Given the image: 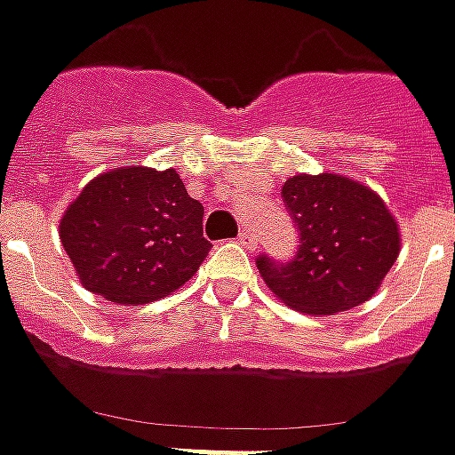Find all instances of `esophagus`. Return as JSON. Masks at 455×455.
Here are the masks:
<instances>
[{
	"label": "esophagus",
	"mask_w": 455,
	"mask_h": 455,
	"mask_svg": "<svg viewBox=\"0 0 455 455\" xmlns=\"http://www.w3.org/2000/svg\"><path fill=\"white\" fill-rule=\"evenodd\" d=\"M239 242H242L243 246H246V249H254V243H257V239L251 236V231H246V228H243L242 234H239Z\"/></svg>",
	"instance_id": "1"
}]
</instances>
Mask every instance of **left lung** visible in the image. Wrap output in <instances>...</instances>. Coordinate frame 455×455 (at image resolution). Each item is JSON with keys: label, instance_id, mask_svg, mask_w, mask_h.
Returning a JSON list of instances; mask_svg holds the SVG:
<instances>
[{"label": "left lung", "instance_id": "left-lung-1", "mask_svg": "<svg viewBox=\"0 0 455 455\" xmlns=\"http://www.w3.org/2000/svg\"><path fill=\"white\" fill-rule=\"evenodd\" d=\"M282 198L299 231V249L291 261L257 259L267 287L307 315H335L368 302L400 251L398 221L383 198L337 173L291 176Z\"/></svg>", "mask_w": 455, "mask_h": 455}]
</instances>
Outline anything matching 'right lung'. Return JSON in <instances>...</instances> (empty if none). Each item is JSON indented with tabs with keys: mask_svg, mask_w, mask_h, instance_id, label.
Listing matches in <instances>:
<instances>
[{
	"mask_svg": "<svg viewBox=\"0 0 455 455\" xmlns=\"http://www.w3.org/2000/svg\"><path fill=\"white\" fill-rule=\"evenodd\" d=\"M83 287L118 305L168 297L196 275L212 243L204 206L173 168H116L92 179L60 219Z\"/></svg>",
	"mask_w": 455,
	"mask_h": 455,
	"instance_id": "right-lung-1",
	"label": "right lung"
}]
</instances>
